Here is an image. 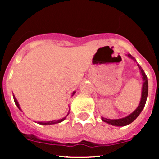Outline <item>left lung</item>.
I'll return each instance as SVG.
<instances>
[{
  "instance_id": "8db88e82",
  "label": "left lung",
  "mask_w": 159,
  "mask_h": 159,
  "mask_svg": "<svg viewBox=\"0 0 159 159\" xmlns=\"http://www.w3.org/2000/svg\"><path fill=\"white\" fill-rule=\"evenodd\" d=\"M130 58H131L132 60H134V58L132 57L130 54L127 55ZM138 67L141 71L142 76H143V92H142V98L141 101H140L139 105L138 106L137 109L134 111L133 113H131L130 116H127V117L123 118V119H105V118L102 117V120L105 123H107L109 124H111L113 126H117V127H123V126H127V125L130 124L132 122L134 121V119L139 116V114L141 113V111H143V109L144 108L146 104V102H147V95H148V82H147V76L145 74L144 71L143 70V68L141 67V66H139L138 64Z\"/></svg>"
}]
</instances>
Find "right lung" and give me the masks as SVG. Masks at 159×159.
<instances>
[{
	"mask_svg": "<svg viewBox=\"0 0 159 159\" xmlns=\"http://www.w3.org/2000/svg\"><path fill=\"white\" fill-rule=\"evenodd\" d=\"M75 93V92H73V94ZM13 99H14V102H15V103H16V106H17V107L19 108L20 110V105H19V103H18V102H17V100H16V98H15V96H14L13 95ZM65 118L66 117H64V118H63V119H59V120H57V121H50V122H39V123H40V124H42V125H51V124H55V123H60V122H62V121H64V119H65Z\"/></svg>",
	"mask_w": 159,
	"mask_h": 159,
	"instance_id": "add662e5",
	"label": "right lung"
}]
</instances>
